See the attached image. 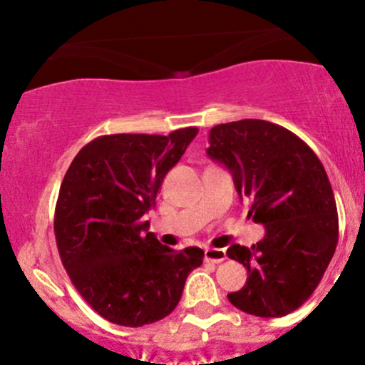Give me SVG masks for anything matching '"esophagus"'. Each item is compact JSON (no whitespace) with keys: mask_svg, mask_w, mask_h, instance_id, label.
I'll list each match as a JSON object with an SVG mask.
<instances>
[{"mask_svg":"<svg viewBox=\"0 0 365 365\" xmlns=\"http://www.w3.org/2000/svg\"><path fill=\"white\" fill-rule=\"evenodd\" d=\"M226 251L224 249H206L205 261L206 263H222L226 259Z\"/></svg>","mask_w":365,"mask_h":365,"instance_id":"1","label":"esophagus"}]
</instances>
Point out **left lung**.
I'll list each match as a JSON object with an SVG mask.
<instances>
[{"mask_svg": "<svg viewBox=\"0 0 365 365\" xmlns=\"http://www.w3.org/2000/svg\"><path fill=\"white\" fill-rule=\"evenodd\" d=\"M208 143L210 159L230 169L238 196L249 201V217L267 227L252 247L227 249L249 274L227 298L259 318L289 314L318 288L339 240L325 168L298 135L264 120L215 125Z\"/></svg>", "mask_w": 365, "mask_h": 365, "instance_id": "obj_1", "label": "left lung"}]
</instances>
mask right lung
Here are the masks:
<instances>
[{
    "mask_svg": "<svg viewBox=\"0 0 365 365\" xmlns=\"http://www.w3.org/2000/svg\"><path fill=\"white\" fill-rule=\"evenodd\" d=\"M196 134L185 127L169 135H101L65 173L54 212L58 252L81 297L108 322L143 327L165 318L203 263L200 247H165L145 220Z\"/></svg>",
    "mask_w": 365,
    "mask_h": 365,
    "instance_id": "obj_1",
    "label": "right lung"
}]
</instances>
